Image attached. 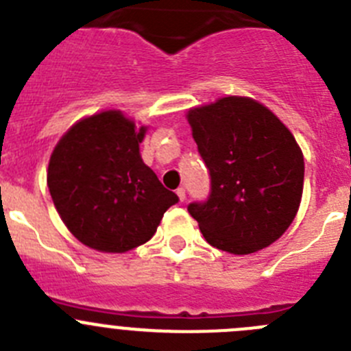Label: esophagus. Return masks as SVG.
<instances>
[{"label":"esophagus","mask_w":351,"mask_h":351,"mask_svg":"<svg viewBox=\"0 0 351 351\" xmlns=\"http://www.w3.org/2000/svg\"><path fill=\"white\" fill-rule=\"evenodd\" d=\"M176 195H178V199H180V201H185V197H186V192H185V189H183V186H180L178 191H176Z\"/></svg>","instance_id":"34e87169"}]
</instances>
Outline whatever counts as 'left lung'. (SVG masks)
Here are the masks:
<instances>
[{"label":"left lung","mask_w":351,"mask_h":351,"mask_svg":"<svg viewBox=\"0 0 351 351\" xmlns=\"http://www.w3.org/2000/svg\"><path fill=\"white\" fill-rule=\"evenodd\" d=\"M211 176L208 201L189 204L206 241L232 254L268 247L293 223L304 160L282 121L250 97H223L186 112Z\"/></svg>","instance_id":"1"}]
</instances>
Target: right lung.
Masks as SVG:
<instances>
[{
  "label": "right lung",
  "mask_w": 351,
  "mask_h": 351,
  "mask_svg": "<svg viewBox=\"0 0 351 351\" xmlns=\"http://www.w3.org/2000/svg\"><path fill=\"white\" fill-rule=\"evenodd\" d=\"M147 126L121 110L72 124L48 165V189L65 227L91 250L126 253L145 244L178 195L140 156Z\"/></svg>",
  "instance_id": "right-lung-1"
}]
</instances>
